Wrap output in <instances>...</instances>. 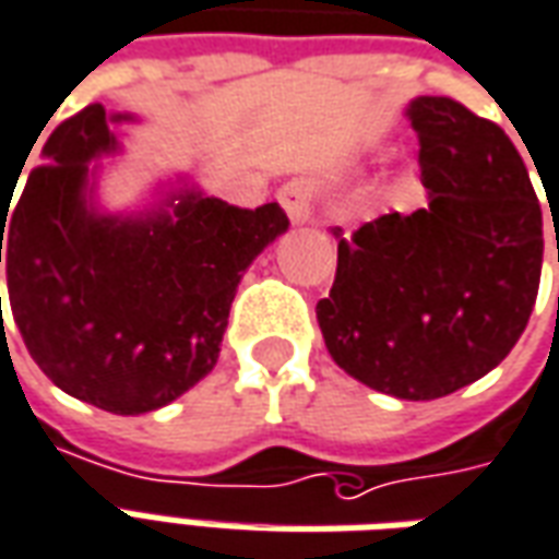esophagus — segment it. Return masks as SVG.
<instances>
[{"instance_id":"esophagus-1","label":"esophagus","mask_w":559,"mask_h":559,"mask_svg":"<svg viewBox=\"0 0 559 559\" xmlns=\"http://www.w3.org/2000/svg\"><path fill=\"white\" fill-rule=\"evenodd\" d=\"M278 202L284 205V212L293 224H308L314 214V187H311V181L293 178L278 190Z\"/></svg>"}]
</instances>
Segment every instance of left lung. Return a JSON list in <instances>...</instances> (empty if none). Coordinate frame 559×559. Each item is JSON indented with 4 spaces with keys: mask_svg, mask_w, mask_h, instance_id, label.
<instances>
[{
    "mask_svg": "<svg viewBox=\"0 0 559 559\" xmlns=\"http://www.w3.org/2000/svg\"><path fill=\"white\" fill-rule=\"evenodd\" d=\"M405 117L427 209L381 214L350 239L333 229L338 266L318 323L350 378L424 402L509 357L536 306L545 241L530 171L497 123L448 96H417Z\"/></svg>",
    "mask_w": 559,
    "mask_h": 559,
    "instance_id": "8db88e82",
    "label": "left lung"
}]
</instances>
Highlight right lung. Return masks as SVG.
Listing matches in <instances>:
<instances>
[{
    "label": "right lung",
    "instance_id": "right-lung-1",
    "mask_svg": "<svg viewBox=\"0 0 559 559\" xmlns=\"http://www.w3.org/2000/svg\"><path fill=\"white\" fill-rule=\"evenodd\" d=\"M130 120L103 105L62 120L17 205L0 202L23 345L57 388L115 415L163 408L212 372L245 269L290 226L278 202L236 209L185 175L151 209L103 212L96 159Z\"/></svg>",
    "mask_w": 559,
    "mask_h": 559
}]
</instances>
